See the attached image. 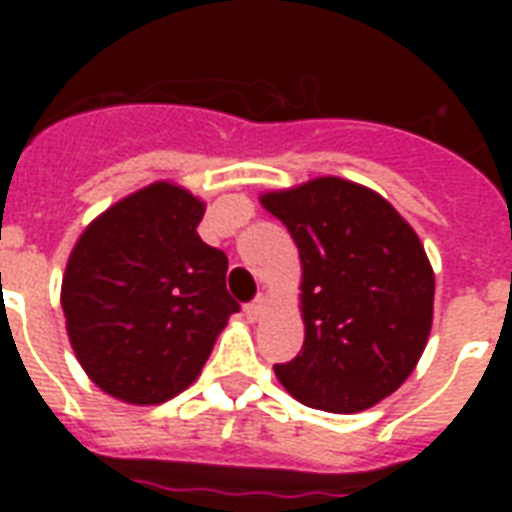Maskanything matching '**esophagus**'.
Here are the masks:
<instances>
[{
    "label": "esophagus",
    "instance_id": "obj_1",
    "mask_svg": "<svg viewBox=\"0 0 512 512\" xmlns=\"http://www.w3.org/2000/svg\"><path fill=\"white\" fill-rule=\"evenodd\" d=\"M263 313H265V297H257V300H252V303L244 308V316H247L249 321H257Z\"/></svg>",
    "mask_w": 512,
    "mask_h": 512
}]
</instances>
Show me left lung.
Wrapping results in <instances>:
<instances>
[{
	"label": "left lung",
	"instance_id": "8db88e82",
	"mask_svg": "<svg viewBox=\"0 0 512 512\" xmlns=\"http://www.w3.org/2000/svg\"><path fill=\"white\" fill-rule=\"evenodd\" d=\"M303 263V350L276 377L305 406L369 409L412 374L433 324L436 276L412 225L380 193L316 177L260 196Z\"/></svg>",
	"mask_w": 512,
	"mask_h": 512
}]
</instances>
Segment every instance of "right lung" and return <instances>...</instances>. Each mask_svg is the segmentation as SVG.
I'll use <instances>...</instances> for the list:
<instances>
[{"label": "right lung", "mask_w": 512, "mask_h": 512, "mask_svg": "<svg viewBox=\"0 0 512 512\" xmlns=\"http://www.w3.org/2000/svg\"><path fill=\"white\" fill-rule=\"evenodd\" d=\"M204 201L151 183L87 225L68 257L60 305L90 380L127 404H162L207 364L239 303L228 257L196 233Z\"/></svg>", "instance_id": "right-lung-1"}]
</instances>
